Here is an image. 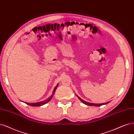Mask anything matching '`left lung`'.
<instances>
[{
    "instance_id": "obj_1",
    "label": "left lung",
    "mask_w": 134,
    "mask_h": 134,
    "mask_svg": "<svg viewBox=\"0 0 134 134\" xmlns=\"http://www.w3.org/2000/svg\"><path fill=\"white\" fill-rule=\"evenodd\" d=\"M77 96V95H76ZM77 97H78V98L80 99L83 103L85 104H86L87 105H90V106H94V107H100L101 105H105V104H108L110 102H107V103H101V104H96V103H89V102H87L85 100H83V99H82L81 98L79 97L78 96H77Z\"/></svg>"
}]
</instances>
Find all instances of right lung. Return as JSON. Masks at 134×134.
<instances>
[{"label": "right lung", "instance_id": "add662e5", "mask_svg": "<svg viewBox=\"0 0 134 134\" xmlns=\"http://www.w3.org/2000/svg\"><path fill=\"white\" fill-rule=\"evenodd\" d=\"M58 86V83L57 84V85H56V86L55 87H54V88L53 89V92H52V95H51L50 97H49L48 98L46 99V100H44L42 101V102H37V103H27V102H25V103L26 104H27V105H29L32 106V107H40V106H41V105H44V104H45L46 103H48L49 101H50V100L52 99V98L53 95L54 94V93H55V92H56V89H57ZM21 102H22V101H21Z\"/></svg>", "mask_w": 134, "mask_h": 134}]
</instances>
